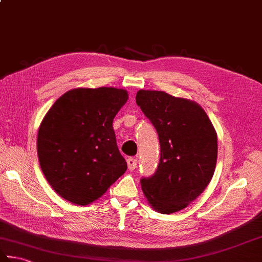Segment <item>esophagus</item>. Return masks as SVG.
<instances>
[{
  "mask_svg": "<svg viewBox=\"0 0 262 262\" xmlns=\"http://www.w3.org/2000/svg\"><path fill=\"white\" fill-rule=\"evenodd\" d=\"M127 166L129 170H134V169L137 167V159L136 158H128L127 159Z\"/></svg>",
  "mask_w": 262,
  "mask_h": 262,
  "instance_id": "1",
  "label": "esophagus"
}]
</instances>
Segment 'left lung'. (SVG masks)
<instances>
[{
	"mask_svg": "<svg viewBox=\"0 0 262 262\" xmlns=\"http://www.w3.org/2000/svg\"><path fill=\"white\" fill-rule=\"evenodd\" d=\"M136 103L157 129L160 162L155 175L141 179L150 206L160 213L186 208L213 176L217 133L196 102L162 91L140 90Z\"/></svg>",
	"mask_w": 262,
	"mask_h": 262,
	"instance_id": "8db88e82",
	"label": "left lung"
}]
</instances>
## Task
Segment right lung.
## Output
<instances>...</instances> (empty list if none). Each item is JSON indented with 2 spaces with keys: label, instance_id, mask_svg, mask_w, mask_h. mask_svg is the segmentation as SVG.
Segmentation results:
<instances>
[{
  "label": "right lung",
  "instance_id": "right-lung-1",
  "mask_svg": "<svg viewBox=\"0 0 262 262\" xmlns=\"http://www.w3.org/2000/svg\"><path fill=\"white\" fill-rule=\"evenodd\" d=\"M128 100L115 87L75 89L60 96L38 128L37 155L54 191L78 206L101 198L127 169L112 121Z\"/></svg>",
  "mask_w": 262,
  "mask_h": 262
}]
</instances>
